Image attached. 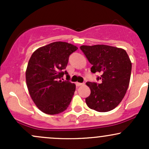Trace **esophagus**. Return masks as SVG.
<instances>
[{
  "instance_id": "34e87169",
  "label": "esophagus",
  "mask_w": 149,
  "mask_h": 149,
  "mask_svg": "<svg viewBox=\"0 0 149 149\" xmlns=\"http://www.w3.org/2000/svg\"><path fill=\"white\" fill-rule=\"evenodd\" d=\"M76 86H77V87H79V86H81V85H85V83H76Z\"/></svg>"
}]
</instances>
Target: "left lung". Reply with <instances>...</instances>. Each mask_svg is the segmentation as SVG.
<instances>
[{
  "label": "left lung",
  "mask_w": 149,
  "mask_h": 149,
  "mask_svg": "<svg viewBox=\"0 0 149 149\" xmlns=\"http://www.w3.org/2000/svg\"><path fill=\"white\" fill-rule=\"evenodd\" d=\"M92 73H100V83L88 82L90 96L85 99L90 109L107 112L117 107L125 95L130 80L132 63L125 49L106 45H82Z\"/></svg>",
  "instance_id": "8db88e82"
}]
</instances>
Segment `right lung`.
I'll use <instances>...</instances> for the list:
<instances>
[{"label": "right lung", "mask_w": 149, "mask_h": 149, "mask_svg": "<svg viewBox=\"0 0 149 149\" xmlns=\"http://www.w3.org/2000/svg\"><path fill=\"white\" fill-rule=\"evenodd\" d=\"M78 47L66 42H54L39 47L32 54L26 71L29 92L36 107L49 115L67 109L76 90V85L63 76L71 54ZM67 80V79H66Z\"/></svg>", "instance_id": "1"}]
</instances>
